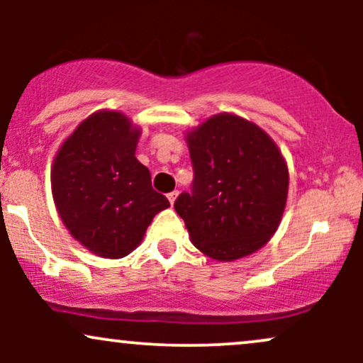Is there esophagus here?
I'll list each match as a JSON object with an SVG mask.
<instances>
[{"mask_svg": "<svg viewBox=\"0 0 363 363\" xmlns=\"http://www.w3.org/2000/svg\"><path fill=\"white\" fill-rule=\"evenodd\" d=\"M177 196H179L177 191H172V193H169V194H167V198H169L170 205H174V201H176V199H177Z\"/></svg>", "mask_w": 363, "mask_h": 363, "instance_id": "1", "label": "esophagus"}]
</instances>
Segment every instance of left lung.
<instances>
[{"label": "left lung", "mask_w": 363, "mask_h": 363, "mask_svg": "<svg viewBox=\"0 0 363 363\" xmlns=\"http://www.w3.org/2000/svg\"><path fill=\"white\" fill-rule=\"evenodd\" d=\"M186 141L194 181L174 208L191 242L216 261L256 252L277 232L289 194V167L277 143L228 112L191 129Z\"/></svg>", "instance_id": "8db88e82"}]
</instances>
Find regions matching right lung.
<instances>
[{"mask_svg": "<svg viewBox=\"0 0 363 363\" xmlns=\"http://www.w3.org/2000/svg\"><path fill=\"white\" fill-rule=\"evenodd\" d=\"M141 131L118 111H99L61 145L52 198L69 234L89 251L119 259L138 247L158 211L170 206L135 157Z\"/></svg>", "mask_w": 363, "mask_h": 363, "instance_id": "obj_1", "label": "right lung"}]
</instances>
